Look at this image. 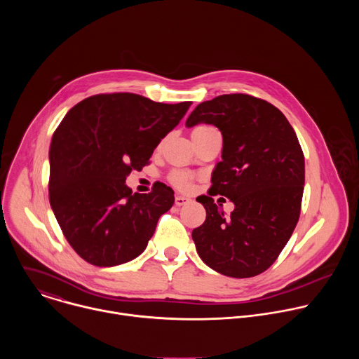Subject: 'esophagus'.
I'll return each mask as SVG.
<instances>
[{
	"label": "esophagus",
	"instance_id": "34e87169",
	"mask_svg": "<svg viewBox=\"0 0 359 359\" xmlns=\"http://www.w3.org/2000/svg\"><path fill=\"white\" fill-rule=\"evenodd\" d=\"M191 200L189 198V197H186V196H180V194H177L176 197H175V203H176V206H184V204H187V203H190Z\"/></svg>",
	"mask_w": 359,
	"mask_h": 359
}]
</instances>
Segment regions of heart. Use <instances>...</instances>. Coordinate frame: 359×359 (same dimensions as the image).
<instances>
[{
  "mask_svg": "<svg viewBox=\"0 0 359 359\" xmlns=\"http://www.w3.org/2000/svg\"><path fill=\"white\" fill-rule=\"evenodd\" d=\"M208 128H210V126H197L196 129H193V132H197V130H201V129H208ZM193 132H191V133H193ZM170 179H172V182H173L176 186H179V187H182V189L189 187V186H190V182H191L190 175L186 173V172H175V173L170 176Z\"/></svg>",
  "mask_w": 359,
  "mask_h": 359,
  "instance_id": "obj_1",
  "label": "heart"
}]
</instances>
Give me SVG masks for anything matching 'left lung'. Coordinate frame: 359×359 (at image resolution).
<instances>
[{
    "label": "left lung",
    "instance_id": "8db88e82",
    "mask_svg": "<svg viewBox=\"0 0 359 359\" xmlns=\"http://www.w3.org/2000/svg\"><path fill=\"white\" fill-rule=\"evenodd\" d=\"M198 123L222 132L210 194L230 198L234 210L227 216L213 197L196 198L206 209L191 233L197 254L223 276H259L277 260L299 217L305 163L297 135L274 105L244 93L201 102L186 126Z\"/></svg>",
    "mask_w": 359,
    "mask_h": 359
}]
</instances>
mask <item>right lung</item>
I'll use <instances>...</instances> for the list:
<instances>
[{
	"mask_svg": "<svg viewBox=\"0 0 359 359\" xmlns=\"http://www.w3.org/2000/svg\"><path fill=\"white\" fill-rule=\"evenodd\" d=\"M190 105L135 93L95 95L60 123L49 146V203L65 238L89 264L115 267L139 257L173 206L165 183L140 194L126 177L147 165Z\"/></svg>",
	"mask_w": 359,
	"mask_h": 359,
	"instance_id": "right-lung-1",
	"label": "right lung"
}]
</instances>
